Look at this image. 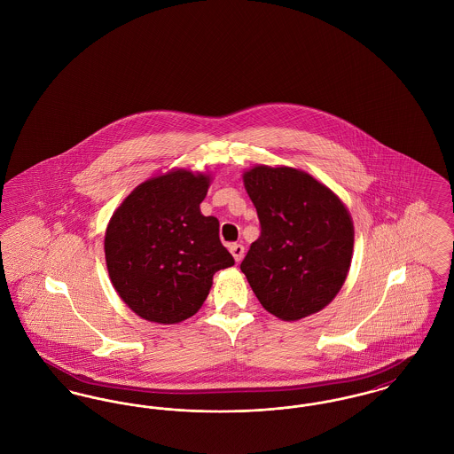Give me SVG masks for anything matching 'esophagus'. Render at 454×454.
Instances as JSON below:
<instances>
[{"label":"esophagus","instance_id":"obj_1","mask_svg":"<svg viewBox=\"0 0 454 454\" xmlns=\"http://www.w3.org/2000/svg\"><path fill=\"white\" fill-rule=\"evenodd\" d=\"M231 253H232L234 260L240 262V260L244 258V246H242V244H232V246H231Z\"/></svg>","mask_w":454,"mask_h":454}]
</instances>
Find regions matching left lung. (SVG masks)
Returning a JSON list of instances; mask_svg holds the SVG:
<instances>
[{
	"label": "left lung",
	"instance_id": "1",
	"mask_svg": "<svg viewBox=\"0 0 454 454\" xmlns=\"http://www.w3.org/2000/svg\"><path fill=\"white\" fill-rule=\"evenodd\" d=\"M262 236L240 270L262 308L284 321L325 309L345 284L354 222L328 186L301 168L254 166L242 174Z\"/></svg>",
	"mask_w": 454,
	"mask_h": 454
}]
</instances>
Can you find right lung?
Wrapping results in <instances>:
<instances>
[{
  "mask_svg": "<svg viewBox=\"0 0 454 454\" xmlns=\"http://www.w3.org/2000/svg\"><path fill=\"white\" fill-rule=\"evenodd\" d=\"M210 174L170 168L148 177L111 216L104 253L111 284L142 319L176 325L203 306L218 270L234 264L218 220L200 203Z\"/></svg>",
  "mask_w": 454,
  "mask_h": 454,
  "instance_id": "right-lung-1",
  "label": "right lung"
}]
</instances>
